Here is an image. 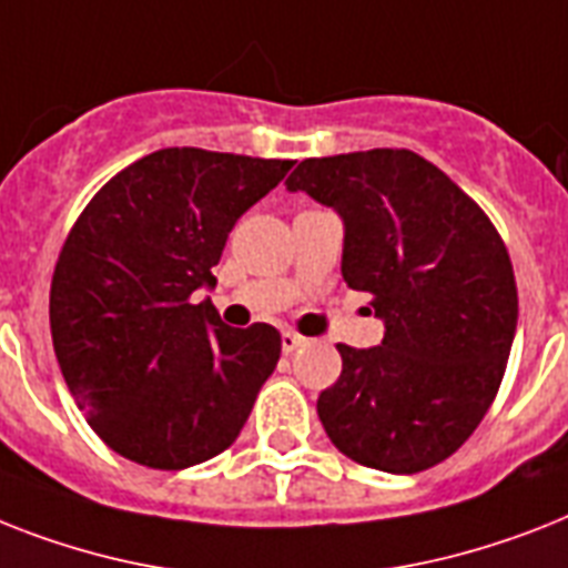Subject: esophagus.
Returning <instances> with one entry per match:
<instances>
[{
	"instance_id": "esophagus-1",
	"label": "esophagus",
	"mask_w": 568,
	"mask_h": 568,
	"mask_svg": "<svg viewBox=\"0 0 568 568\" xmlns=\"http://www.w3.org/2000/svg\"><path fill=\"white\" fill-rule=\"evenodd\" d=\"M303 344H306V338H303L300 332L283 329V353H294V349H300Z\"/></svg>"
}]
</instances>
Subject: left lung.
Returning a JSON list of instances; mask_svg holds the SVG:
<instances>
[{
	"label": "left lung",
	"instance_id": "8db88e82",
	"mask_svg": "<svg viewBox=\"0 0 568 568\" xmlns=\"http://www.w3.org/2000/svg\"><path fill=\"white\" fill-rule=\"evenodd\" d=\"M344 219L341 274L385 321L379 347L338 344L317 417L362 467L412 476L458 452L499 394L519 297L499 230L408 149L303 160L285 180Z\"/></svg>",
	"mask_w": 568,
	"mask_h": 568
}]
</instances>
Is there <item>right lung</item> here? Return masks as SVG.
Masks as SVG:
<instances>
[{
	"label": "right lung",
	"instance_id": "obj_1",
	"mask_svg": "<svg viewBox=\"0 0 568 568\" xmlns=\"http://www.w3.org/2000/svg\"><path fill=\"white\" fill-rule=\"evenodd\" d=\"M294 160L163 149L110 178L69 230L49 324L60 373L92 432L122 458L186 469L215 458L251 417L283 338L233 329L210 303L242 212Z\"/></svg>",
	"mask_w": 568,
	"mask_h": 568
}]
</instances>
